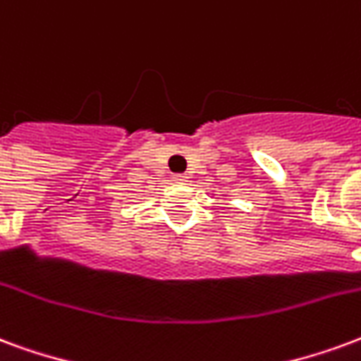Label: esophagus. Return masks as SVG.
Segmentation results:
<instances>
[{
    "label": "esophagus",
    "mask_w": 361,
    "mask_h": 361,
    "mask_svg": "<svg viewBox=\"0 0 361 361\" xmlns=\"http://www.w3.org/2000/svg\"><path fill=\"white\" fill-rule=\"evenodd\" d=\"M175 180H177V183H186V180H188V177H186V175H175Z\"/></svg>",
    "instance_id": "1"
}]
</instances>
